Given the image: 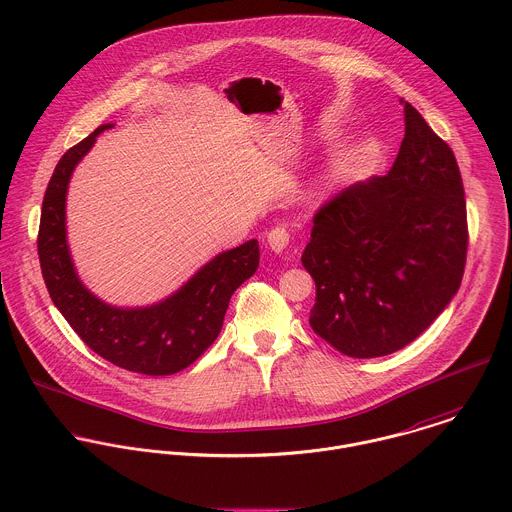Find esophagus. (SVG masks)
Returning a JSON list of instances; mask_svg holds the SVG:
<instances>
[{"instance_id": "obj_1", "label": "esophagus", "mask_w": 512, "mask_h": 512, "mask_svg": "<svg viewBox=\"0 0 512 512\" xmlns=\"http://www.w3.org/2000/svg\"><path fill=\"white\" fill-rule=\"evenodd\" d=\"M266 240H268V246H270L276 254H282V252L290 246L292 236H290L288 228H284V226H276V228H272V230L268 232Z\"/></svg>"}]
</instances>
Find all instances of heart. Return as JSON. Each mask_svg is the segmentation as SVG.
<instances>
[{"mask_svg": "<svg viewBox=\"0 0 512 512\" xmlns=\"http://www.w3.org/2000/svg\"><path fill=\"white\" fill-rule=\"evenodd\" d=\"M335 179H337V171H335V169H329L327 173L321 175V179H319V189L331 187V185L335 183Z\"/></svg>", "mask_w": 512, "mask_h": 512, "instance_id": "b5f03b06", "label": "heart"}]
</instances>
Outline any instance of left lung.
<instances>
[{"instance_id":"1","label":"left lung","mask_w":512,"mask_h":512,"mask_svg":"<svg viewBox=\"0 0 512 512\" xmlns=\"http://www.w3.org/2000/svg\"><path fill=\"white\" fill-rule=\"evenodd\" d=\"M404 124L390 171L325 203L301 254L317 290L311 329L353 359L412 343L463 278L467 211L455 155L408 102Z\"/></svg>"}]
</instances>
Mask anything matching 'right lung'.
<instances>
[{
	"label": "right lung",
	"instance_id": "add662e5",
	"mask_svg": "<svg viewBox=\"0 0 512 512\" xmlns=\"http://www.w3.org/2000/svg\"><path fill=\"white\" fill-rule=\"evenodd\" d=\"M112 128L104 124L71 147L47 185L37 252L55 307L102 359L147 376L175 374L195 363L219 337L228 301L260 262L258 240L220 252L169 297L147 307H116L90 292L74 270L67 244V191L74 167Z\"/></svg>",
	"mask_w": 512,
	"mask_h": 512
}]
</instances>
